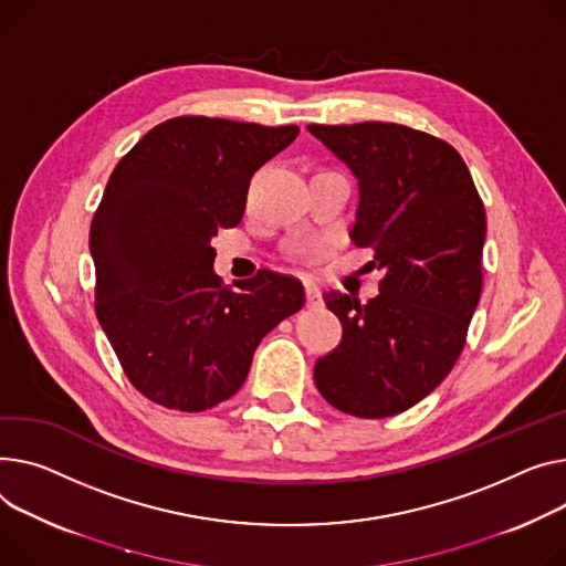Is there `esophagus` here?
Listing matches in <instances>:
<instances>
[{
    "label": "esophagus",
    "instance_id": "1",
    "mask_svg": "<svg viewBox=\"0 0 566 566\" xmlns=\"http://www.w3.org/2000/svg\"><path fill=\"white\" fill-rule=\"evenodd\" d=\"M305 295H307V307L310 310H318L323 307V295L321 289L314 282H305Z\"/></svg>",
    "mask_w": 566,
    "mask_h": 566
}]
</instances>
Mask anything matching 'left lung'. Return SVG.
<instances>
[{
  "mask_svg": "<svg viewBox=\"0 0 566 566\" xmlns=\"http://www.w3.org/2000/svg\"><path fill=\"white\" fill-rule=\"evenodd\" d=\"M307 129L357 179L350 239L385 271L366 305L323 295L344 338L314 380L353 417H394L434 391L464 348L482 289L484 207L458 149L430 134L396 123Z\"/></svg>",
  "mask_w": 566,
  "mask_h": 566,
  "instance_id": "1",
  "label": "left lung"
}]
</instances>
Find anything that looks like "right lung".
Segmentation results:
<instances>
[{
    "label": "right lung",
    "instance_id": "add662e5",
    "mask_svg": "<svg viewBox=\"0 0 566 566\" xmlns=\"http://www.w3.org/2000/svg\"><path fill=\"white\" fill-rule=\"evenodd\" d=\"M300 129L186 116L149 129L108 177L91 224L97 321L132 385L168 409L234 396L259 342L305 305L297 280L220 284L218 230L237 228L252 175Z\"/></svg>",
    "mask_w": 566,
    "mask_h": 566
}]
</instances>
